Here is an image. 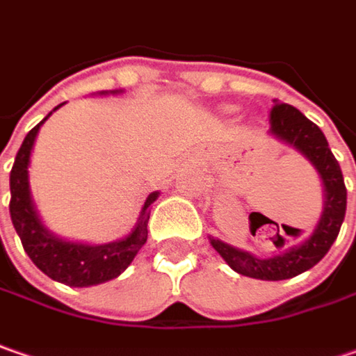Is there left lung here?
<instances>
[{"instance_id": "1", "label": "left lung", "mask_w": 356, "mask_h": 356, "mask_svg": "<svg viewBox=\"0 0 356 356\" xmlns=\"http://www.w3.org/2000/svg\"><path fill=\"white\" fill-rule=\"evenodd\" d=\"M269 123V133L302 153L315 165V169L323 179L325 211L321 215V221L315 227L313 235L307 237L301 245H295L283 251L281 255L269 257V259H259L213 237H211V245L229 263V267L241 275L263 279V281H283V279L297 277L311 267H315L318 261L329 253L345 219L347 187H345L341 165L331 153L327 137L311 119L302 115L299 109L286 103H275L270 107Z\"/></svg>"}]
</instances>
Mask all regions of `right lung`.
Instances as JSON below:
<instances>
[{
	"mask_svg": "<svg viewBox=\"0 0 356 356\" xmlns=\"http://www.w3.org/2000/svg\"><path fill=\"white\" fill-rule=\"evenodd\" d=\"M59 107L61 105H57L55 109H59ZM41 123L25 135L24 143L15 155V163L9 173L11 223L22 239L25 253L35 263L39 270H43L54 281H59V283L70 286L99 285L105 281H111L131 265L139 249L145 245L149 213H151L149 205L157 199L159 193L149 195L145 205L141 209L139 223L135 225L131 235H127L125 239L107 243V245H95V247L57 239L39 221L35 207L31 203L29 181H27L29 155H31V147H33V141H35V135H38Z\"/></svg>",
	"mask_w": 356,
	"mask_h": 356,
	"instance_id": "1",
	"label": "right lung"
}]
</instances>
